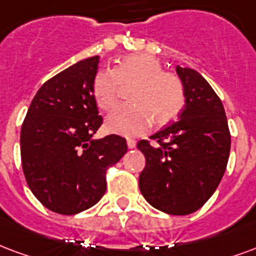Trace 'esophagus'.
I'll list each match as a JSON object with an SVG mask.
<instances>
[{
    "label": "esophagus",
    "instance_id": "34e87169",
    "mask_svg": "<svg viewBox=\"0 0 256 256\" xmlns=\"http://www.w3.org/2000/svg\"><path fill=\"white\" fill-rule=\"evenodd\" d=\"M136 145H137V142H136L134 140H128V149H134V148H136Z\"/></svg>",
    "mask_w": 256,
    "mask_h": 256
}]
</instances>
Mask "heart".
<instances>
[{
	"label": "heart",
	"mask_w": 256,
	"mask_h": 256,
	"mask_svg": "<svg viewBox=\"0 0 256 256\" xmlns=\"http://www.w3.org/2000/svg\"><path fill=\"white\" fill-rule=\"evenodd\" d=\"M132 86V104L114 110L106 119L108 132L124 137L144 134L152 122L166 126L175 120L184 107V86L174 73L164 72L156 56L128 54L111 68L100 70L92 81V94L98 107L112 110L119 98V85Z\"/></svg>",
	"instance_id": "b5f03b06"
}]
</instances>
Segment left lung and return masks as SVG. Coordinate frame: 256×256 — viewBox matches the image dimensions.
<instances>
[{
  "label": "left lung",
  "instance_id": "left-lung-1",
  "mask_svg": "<svg viewBox=\"0 0 256 256\" xmlns=\"http://www.w3.org/2000/svg\"><path fill=\"white\" fill-rule=\"evenodd\" d=\"M184 86L186 106L179 120L137 148L146 164L140 175L144 198L166 214L186 216L205 205L224 176L230 134L224 106L202 76L176 66Z\"/></svg>",
  "mask_w": 256,
  "mask_h": 256
}]
</instances>
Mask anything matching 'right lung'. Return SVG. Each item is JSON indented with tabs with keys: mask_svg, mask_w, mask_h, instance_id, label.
Instances as JSON below:
<instances>
[{
	"mask_svg": "<svg viewBox=\"0 0 256 256\" xmlns=\"http://www.w3.org/2000/svg\"><path fill=\"white\" fill-rule=\"evenodd\" d=\"M99 56L77 62L46 81L20 133L22 172L42 205L77 214L96 205L107 188L106 171L128 152L116 134L94 140L103 118L92 94Z\"/></svg>",
	"mask_w": 256,
	"mask_h": 256,
	"instance_id": "1",
	"label": "right lung"
}]
</instances>
